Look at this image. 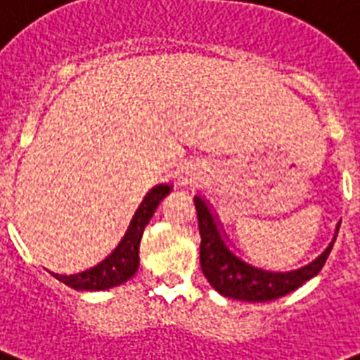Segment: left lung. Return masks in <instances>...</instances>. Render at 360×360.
<instances>
[{
  "label": "left lung",
  "instance_id": "left-lung-1",
  "mask_svg": "<svg viewBox=\"0 0 360 360\" xmlns=\"http://www.w3.org/2000/svg\"><path fill=\"white\" fill-rule=\"evenodd\" d=\"M194 206L198 214V229H200L202 238V273L207 282L225 297L242 300V302H271V300L282 297L300 288L309 278L319 275V271L324 267L332 250V244H330L313 263L302 269L286 271V273L255 267L233 254L206 200H202L200 196H194ZM338 231H340V225H338Z\"/></svg>",
  "mask_w": 360,
  "mask_h": 360
}]
</instances>
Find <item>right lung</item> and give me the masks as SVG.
<instances>
[{
    "label": "right lung",
    "instance_id": "add662e5",
    "mask_svg": "<svg viewBox=\"0 0 360 360\" xmlns=\"http://www.w3.org/2000/svg\"><path fill=\"white\" fill-rule=\"evenodd\" d=\"M169 191H172V185H156L150 193L146 194L145 200L141 202L139 210L133 215L126 236L122 238L118 248L106 257L105 262L87 269L84 273H78V275L53 273V276L60 282H65L70 288L91 290V292L114 288V286H120V284L129 281L139 269V244L143 231L153 217L154 210L169 194Z\"/></svg>",
    "mask_w": 360,
    "mask_h": 360
}]
</instances>
